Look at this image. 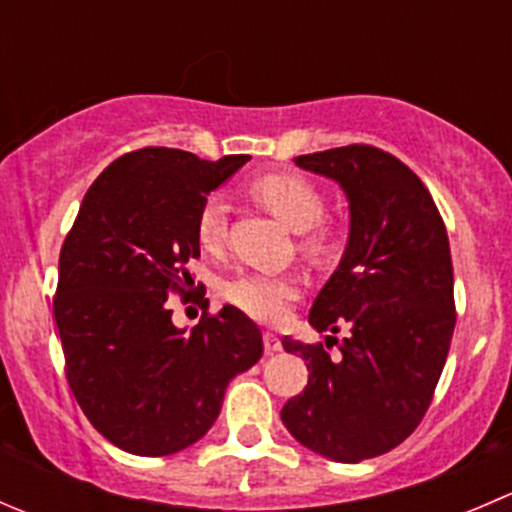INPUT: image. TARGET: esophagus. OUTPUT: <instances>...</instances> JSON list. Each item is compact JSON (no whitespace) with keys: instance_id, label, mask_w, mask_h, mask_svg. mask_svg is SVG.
Returning <instances> with one entry per match:
<instances>
[{"instance_id":"34e87169","label":"esophagus","mask_w":512,"mask_h":512,"mask_svg":"<svg viewBox=\"0 0 512 512\" xmlns=\"http://www.w3.org/2000/svg\"><path fill=\"white\" fill-rule=\"evenodd\" d=\"M262 345H265V352L282 350V342H280V337L275 335V332H265V335H262Z\"/></svg>"}]
</instances>
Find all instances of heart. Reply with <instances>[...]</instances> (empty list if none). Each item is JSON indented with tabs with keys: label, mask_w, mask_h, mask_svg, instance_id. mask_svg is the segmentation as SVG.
I'll return each instance as SVG.
<instances>
[{
	"label": "heart",
	"mask_w": 512,
	"mask_h": 512,
	"mask_svg": "<svg viewBox=\"0 0 512 512\" xmlns=\"http://www.w3.org/2000/svg\"><path fill=\"white\" fill-rule=\"evenodd\" d=\"M247 192L287 227L302 230L300 247L312 260L330 262L340 255L345 227L335 217L322 215L325 197L315 182L297 172H265L250 180ZM195 237L205 252H220L225 247L227 207L220 195H207L197 207ZM300 292V277L270 272H247L225 287V297L237 310L267 325L285 320Z\"/></svg>",
	"instance_id": "b5f03b06"
}]
</instances>
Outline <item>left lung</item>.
Returning <instances> with one entry per match:
<instances>
[{"label": "left lung", "mask_w": 512, "mask_h": 512, "mask_svg": "<svg viewBox=\"0 0 512 512\" xmlns=\"http://www.w3.org/2000/svg\"><path fill=\"white\" fill-rule=\"evenodd\" d=\"M295 162L340 182L350 200L345 257L310 310L317 332L350 335L282 340L310 372L282 423L305 448L360 463L398 448L433 403L458 320L448 230L423 180L380 147H335Z\"/></svg>", "instance_id": "8db88e82"}]
</instances>
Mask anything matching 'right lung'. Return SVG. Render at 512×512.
Listing matches in <instances>:
<instances>
[{
    "label": "right lung",
    "instance_id": "add662e5",
    "mask_svg": "<svg viewBox=\"0 0 512 512\" xmlns=\"http://www.w3.org/2000/svg\"><path fill=\"white\" fill-rule=\"evenodd\" d=\"M247 155L217 162L142 147L114 160L84 195L59 252L54 320L64 372L89 423L147 458L190 448L217 420L227 382L262 357V335L237 307L205 305L192 330L172 325L202 282L195 215Z\"/></svg>",
    "mask_w": 512,
    "mask_h": 512
}]
</instances>
